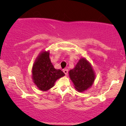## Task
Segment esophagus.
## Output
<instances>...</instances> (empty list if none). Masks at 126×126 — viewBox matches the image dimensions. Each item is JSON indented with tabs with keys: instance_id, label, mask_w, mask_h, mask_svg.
<instances>
[{
	"instance_id": "esophagus-1",
	"label": "esophagus",
	"mask_w": 126,
	"mask_h": 126,
	"mask_svg": "<svg viewBox=\"0 0 126 126\" xmlns=\"http://www.w3.org/2000/svg\"><path fill=\"white\" fill-rule=\"evenodd\" d=\"M63 72H64V73L65 74V75H68V69H63Z\"/></svg>"
}]
</instances>
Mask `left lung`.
<instances>
[{"instance_id": "left-lung-1", "label": "left lung", "mask_w": 126, "mask_h": 126, "mask_svg": "<svg viewBox=\"0 0 126 126\" xmlns=\"http://www.w3.org/2000/svg\"><path fill=\"white\" fill-rule=\"evenodd\" d=\"M69 76L75 88L80 92L90 87L95 77L90 63L84 58L80 60L75 68L70 70Z\"/></svg>"}]
</instances>
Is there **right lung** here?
Here are the masks:
<instances>
[{
    "mask_svg": "<svg viewBox=\"0 0 126 126\" xmlns=\"http://www.w3.org/2000/svg\"><path fill=\"white\" fill-rule=\"evenodd\" d=\"M32 73L34 83L43 91L52 88L56 81L65 75L62 70L54 68L50 60L49 53L46 51L41 53L36 60Z\"/></svg>",
    "mask_w": 126,
    "mask_h": 126,
    "instance_id": "right-lung-1",
    "label": "right lung"
}]
</instances>
